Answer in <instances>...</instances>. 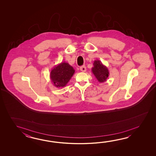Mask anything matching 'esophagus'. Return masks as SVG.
Instances as JSON below:
<instances>
[{"instance_id":"obj_1","label":"esophagus","mask_w":156,"mask_h":156,"mask_svg":"<svg viewBox=\"0 0 156 156\" xmlns=\"http://www.w3.org/2000/svg\"><path fill=\"white\" fill-rule=\"evenodd\" d=\"M80 71H81L82 72H85L86 71V67L85 66H83L80 67Z\"/></svg>"}]
</instances>
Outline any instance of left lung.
Segmentation results:
<instances>
[{
    "label": "left lung",
    "instance_id": "left-lung-1",
    "mask_svg": "<svg viewBox=\"0 0 156 156\" xmlns=\"http://www.w3.org/2000/svg\"><path fill=\"white\" fill-rule=\"evenodd\" d=\"M91 71L97 80L100 83L105 82L109 76L108 67L104 65L99 60H95L93 63Z\"/></svg>",
    "mask_w": 156,
    "mask_h": 156
}]
</instances>
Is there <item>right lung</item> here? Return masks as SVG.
I'll list each match as a JSON object with an SVG mask.
<instances>
[{"instance_id":"add662e5","label":"right lung","mask_w":156,"mask_h":156,"mask_svg":"<svg viewBox=\"0 0 156 156\" xmlns=\"http://www.w3.org/2000/svg\"><path fill=\"white\" fill-rule=\"evenodd\" d=\"M73 67L67 62H63L53 67L50 73V79L56 87L66 86L75 73Z\"/></svg>"}]
</instances>
